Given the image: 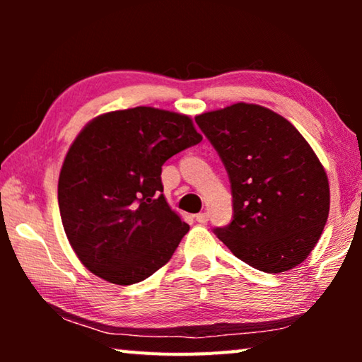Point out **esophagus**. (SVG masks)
Returning a JSON list of instances; mask_svg holds the SVG:
<instances>
[{
	"label": "esophagus",
	"mask_w": 362,
	"mask_h": 362,
	"mask_svg": "<svg viewBox=\"0 0 362 362\" xmlns=\"http://www.w3.org/2000/svg\"><path fill=\"white\" fill-rule=\"evenodd\" d=\"M194 218L198 223L204 225V223H207V220H209V216H207V212H199V214H196Z\"/></svg>",
	"instance_id": "obj_1"
}]
</instances>
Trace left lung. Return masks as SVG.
Returning <instances> with one entry per match:
<instances>
[{
  "instance_id": "8db88e82",
  "label": "left lung",
  "mask_w": 362,
  "mask_h": 362,
  "mask_svg": "<svg viewBox=\"0 0 362 362\" xmlns=\"http://www.w3.org/2000/svg\"><path fill=\"white\" fill-rule=\"evenodd\" d=\"M196 124L228 173L233 220L216 235L265 273L302 263L329 217V180L310 144L283 116L255 103L198 115Z\"/></svg>"
}]
</instances>
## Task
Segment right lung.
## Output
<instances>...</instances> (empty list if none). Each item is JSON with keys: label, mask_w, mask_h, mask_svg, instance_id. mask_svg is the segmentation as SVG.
Returning a JSON list of instances; mask_svg holds the SVG:
<instances>
[{"label": "right lung", "mask_w": 362, "mask_h": 362, "mask_svg": "<svg viewBox=\"0 0 362 362\" xmlns=\"http://www.w3.org/2000/svg\"><path fill=\"white\" fill-rule=\"evenodd\" d=\"M203 136L187 115L136 107L83 127L59 175L65 235L83 265L129 286L170 260L189 230L163 194L161 168Z\"/></svg>", "instance_id": "right-lung-1"}]
</instances>
